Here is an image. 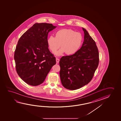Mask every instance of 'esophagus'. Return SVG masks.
<instances>
[{"label":"esophagus","instance_id":"esophagus-1","mask_svg":"<svg viewBox=\"0 0 121 121\" xmlns=\"http://www.w3.org/2000/svg\"><path fill=\"white\" fill-rule=\"evenodd\" d=\"M56 63H59L60 60H59L58 58H56Z\"/></svg>","mask_w":121,"mask_h":121}]
</instances>
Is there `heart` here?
<instances>
[{
    "label": "heart",
    "instance_id": "b5f03b06",
    "mask_svg": "<svg viewBox=\"0 0 121 121\" xmlns=\"http://www.w3.org/2000/svg\"><path fill=\"white\" fill-rule=\"evenodd\" d=\"M83 40L82 34L71 29H63L55 32V37L50 36L47 39V43L49 49L55 52L60 47L61 48L54 54L57 56L65 53L72 55L77 52L81 46Z\"/></svg>",
    "mask_w": 121,
    "mask_h": 121
}]
</instances>
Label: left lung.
Returning <instances> with one entry per match:
<instances>
[{"label": "left lung", "instance_id": "1", "mask_svg": "<svg viewBox=\"0 0 121 121\" xmlns=\"http://www.w3.org/2000/svg\"><path fill=\"white\" fill-rule=\"evenodd\" d=\"M84 32L81 48L72 55L63 56L60 61V77L67 89L75 90L91 81L99 64V52L95 41L87 30Z\"/></svg>", "mask_w": 121, "mask_h": 121}]
</instances>
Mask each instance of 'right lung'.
<instances>
[{
    "instance_id": "add662e5",
    "label": "right lung",
    "mask_w": 121,
    "mask_h": 121,
    "mask_svg": "<svg viewBox=\"0 0 121 121\" xmlns=\"http://www.w3.org/2000/svg\"><path fill=\"white\" fill-rule=\"evenodd\" d=\"M56 27L52 24L36 23L18 41L14 56L16 71L30 85L43 83L56 63L47 43L48 32Z\"/></svg>"
}]
</instances>
